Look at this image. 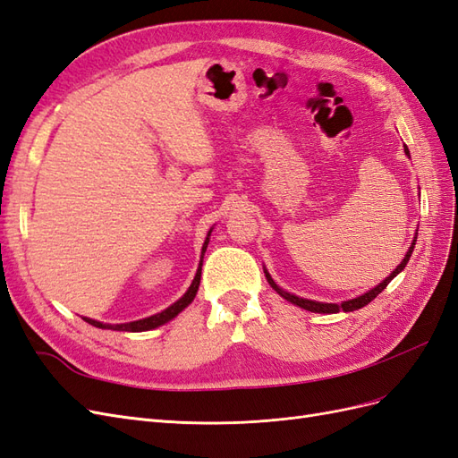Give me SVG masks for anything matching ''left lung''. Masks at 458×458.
Returning <instances> with one entry per match:
<instances>
[{
	"instance_id": "8db88e82",
	"label": "left lung",
	"mask_w": 458,
	"mask_h": 458,
	"mask_svg": "<svg viewBox=\"0 0 458 458\" xmlns=\"http://www.w3.org/2000/svg\"><path fill=\"white\" fill-rule=\"evenodd\" d=\"M405 155H409V148L405 147ZM414 244H417V237H414V241H412V244H411V248H409V252L405 254V258H403V261L399 263V266L395 267V271L394 273H390V276H386V279L378 284V286H374L372 290H369L367 294H363V296H359V298H353V300H348V301H342L340 306L338 303H323V301H313V300H306V298H298V296H294V294H290V293H286V290H283V288H279L275 284V281L271 279L269 276V273L266 271V276H267V283L271 284V288H275L276 293H279L284 300H288V301H293V303H296V306H300V308H303V310H308V311H313V313H338V311H355V310H361V308H365L369 301H372L374 298H377L382 290L392 283V279L394 276L397 275V273H401L405 269V266L409 263V258H411V254H412V250H414Z\"/></svg>"
}]
</instances>
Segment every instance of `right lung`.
Listing matches in <instances>:
<instances>
[{
  "mask_svg": "<svg viewBox=\"0 0 458 458\" xmlns=\"http://www.w3.org/2000/svg\"><path fill=\"white\" fill-rule=\"evenodd\" d=\"M212 233V231H210ZM210 233H208V237H210ZM206 237V242H204V246H202V258H204V252H206V246H208V239ZM200 271H202V259H200V263H199V271H197V275H195V281H192V284L189 286V290L187 293L179 298L174 306H170L168 310H164L162 313H157V315H150V317H147V318H140V321H131V323H122V325H106V323H99V321H93V318H88V317H84V321H88L89 325H93V327H97V328H108V330H123V332H143V330H150V328H157V327H160V325H164V323H168V321H172V318L177 315V313H182L189 303L195 300V296H197V290H199V284H200Z\"/></svg>",
  "mask_w": 458,
  "mask_h": 458,
  "instance_id": "right-lung-1",
  "label": "right lung"
}]
</instances>
